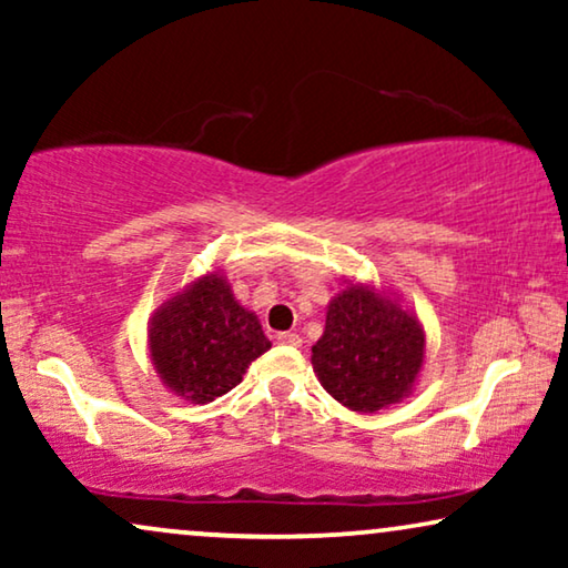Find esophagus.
<instances>
[{
    "instance_id": "obj_1",
    "label": "esophagus",
    "mask_w": 568,
    "mask_h": 568,
    "mask_svg": "<svg viewBox=\"0 0 568 568\" xmlns=\"http://www.w3.org/2000/svg\"><path fill=\"white\" fill-rule=\"evenodd\" d=\"M278 344H284V346H302V336L300 333H278Z\"/></svg>"
}]
</instances>
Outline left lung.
Segmentation results:
<instances>
[{
	"label": "left lung",
	"mask_w": 568,
	"mask_h": 568,
	"mask_svg": "<svg viewBox=\"0 0 568 568\" xmlns=\"http://www.w3.org/2000/svg\"><path fill=\"white\" fill-rule=\"evenodd\" d=\"M426 333L398 297L372 284H348L331 300L313 369L341 406L375 414L414 393Z\"/></svg>",
	"instance_id": "left-lung-1"
}]
</instances>
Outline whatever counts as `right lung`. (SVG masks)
I'll list each match as a JSON object with an SVG mask.
<instances>
[{
    "label": "right lung",
    "instance_id": "right-lung-1",
    "mask_svg": "<svg viewBox=\"0 0 568 568\" xmlns=\"http://www.w3.org/2000/svg\"><path fill=\"white\" fill-rule=\"evenodd\" d=\"M152 367L170 393L212 403L243 383L247 364L268 352L258 315L240 305L220 271L162 302L146 325Z\"/></svg>",
    "mask_w": 568,
    "mask_h": 568
}]
</instances>
